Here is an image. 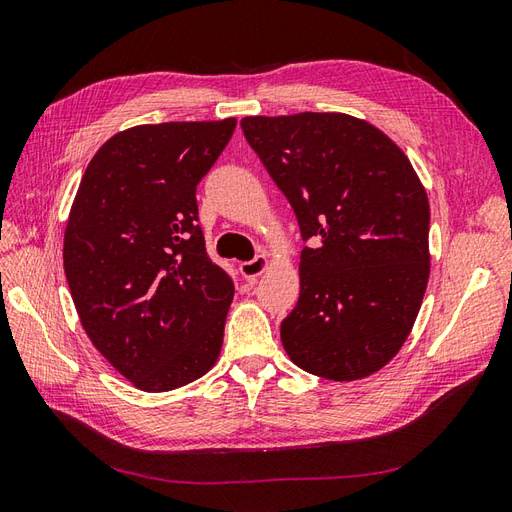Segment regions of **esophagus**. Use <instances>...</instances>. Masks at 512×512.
I'll list each match as a JSON object with an SVG mask.
<instances>
[{"label":"esophagus","instance_id":"obj_1","mask_svg":"<svg viewBox=\"0 0 512 512\" xmlns=\"http://www.w3.org/2000/svg\"><path fill=\"white\" fill-rule=\"evenodd\" d=\"M268 268V257L266 255H257V257H253L251 261H242L240 264V274L244 279H248V281H253V279H257L261 272H264Z\"/></svg>","mask_w":512,"mask_h":512}]
</instances>
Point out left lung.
Listing matches in <instances>:
<instances>
[{"mask_svg":"<svg viewBox=\"0 0 512 512\" xmlns=\"http://www.w3.org/2000/svg\"><path fill=\"white\" fill-rule=\"evenodd\" d=\"M240 125L311 242L298 303L281 322L285 352L329 381L378 372L409 337L430 274V207L409 157L339 112Z\"/></svg>","mask_w":512,"mask_h":512,"instance_id":"1","label":"left lung"}]
</instances>
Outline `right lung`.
<instances>
[{"label": "right lung", "mask_w": 512, "mask_h": 512, "mask_svg": "<svg viewBox=\"0 0 512 512\" xmlns=\"http://www.w3.org/2000/svg\"><path fill=\"white\" fill-rule=\"evenodd\" d=\"M235 119L138 125L90 160L64 231V272L90 342L142 391L216 363L233 279L205 251L196 186Z\"/></svg>", "instance_id": "add662e5"}]
</instances>
